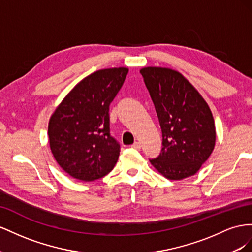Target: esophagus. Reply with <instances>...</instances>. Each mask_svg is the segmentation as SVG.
<instances>
[{
	"label": "esophagus",
	"mask_w": 252,
	"mask_h": 252,
	"mask_svg": "<svg viewBox=\"0 0 252 252\" xmlns=\"http://www.w3.org/2000/svg\"><path fill=\"white\" fill-rule=\"evenodd\" d=\"M134 149H137V150H139L140 148H141V143L140 142H138V141H136V142H134L133 143V146H132Z\"/></svg>",
	"instance_id": "esophagus-1"
}]
</instances>
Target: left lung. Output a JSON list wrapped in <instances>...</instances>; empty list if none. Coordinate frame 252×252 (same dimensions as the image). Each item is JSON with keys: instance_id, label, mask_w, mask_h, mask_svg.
Segmentation results:
<instances>
[{"instance_id": "left-lung-1", "label": "left lung", "mask_w": 252, "mask_h": 252, "mask_svg": "<svg viewBox=\"0 0 252 252\" xmlns=\"http://www.w3.org/2000/svg\"><path fill=\"white\" fill-rule=\"evenodd\" d=\"M143 81L152 98L162 133L160 154L150 159L168 179L192 176L215 146L212 113L195 88L176 70L143 67Z\"/></svg>"}]
</instances>
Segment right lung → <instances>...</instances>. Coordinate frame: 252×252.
<instances>
[{"instance_id":"obj_1","label":"right lung","mask_w":252,"mask_h":252,"mask_svg":"<svg viewBox=\"0 0 252 252\" xmlns=\"http://www.w3.org/2000/svg\"><path fill=\"white\" fill-rule=\"evenodd\" d=\"M127 71L105 68L85 77L50 117V150L71 177L92 182L109 174L116 164L120 145L110 134L109 111Z\"/></svg>"}]
</instances>
